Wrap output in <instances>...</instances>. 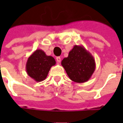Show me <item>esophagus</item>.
Instances as JSON below:
<instances>
[{
	"label": "esophagus",
	"mask_w": 123,
	"mask_h": 123,
	"mask_svg": "<svg viewBox=\"0 0 123 123\" xmlns=\"http://www.w3.org/2000/svg\"><path fill=\"white\" fill-rule=\"evenodd\" d=\"M56 61H57V62L59 63V62H61V58L60 56H57L56 58Z\"/></svg>",
	"instance_id": "34e87169"
}]
</instances>
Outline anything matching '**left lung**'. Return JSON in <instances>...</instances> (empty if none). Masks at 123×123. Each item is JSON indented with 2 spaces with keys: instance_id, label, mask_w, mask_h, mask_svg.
I'll return each instance as SVG.
<instances>
[{
  "instance_id": "1",
  "label": "left lung",
  "mask_w": 123,
  "mask_h": 123,
  "mask_svg": "<svg viewBox=\"0 0 123 123\" xmlns=\"http://www.w3.org/2000/svg\"><path fill=\"white\" fill-rule=\"evenodd\" d=\"M61 64L70 79L77 83L88 81L95 70V59L83 45L74 46Z\"/></svg>"
}]
</instances>
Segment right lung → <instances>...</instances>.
<instances>
[{
	"label": "right lung",
	"instance_id": "obj_1",
	"mask_svg": "<svg viewBox=\"0 0 123 123\" xmlns=\"http://www.w3.org/2000/svg\"><path fill=\"white\" fill-rule=\"evenodd\" d=\"M56 64L53 56H47L41 49H37L28 59L25 70L28 75L35 82L45 79L51 68Z\"/></svg>",
	"mask_w": 123,
	"mask_h": 123
}]
</instances>
